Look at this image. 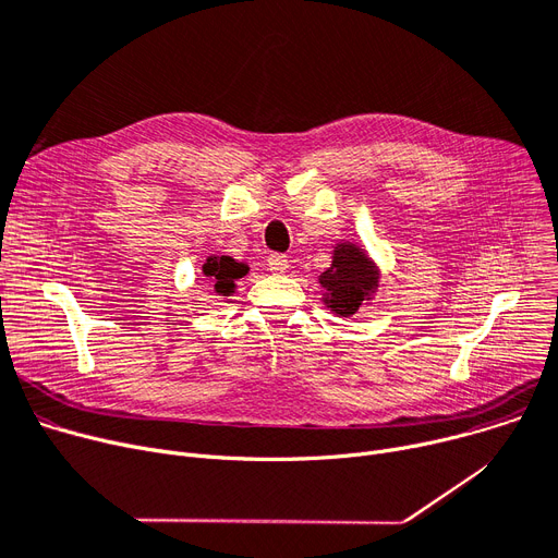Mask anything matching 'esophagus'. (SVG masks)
I'll return each mask as SVG.
<instances>
[{"label":"esophagus","mask_w":558,"mask_h":558,"mask_svg":"<svg viewBox=\"0 0 558 558\" xmlns=\"http://www.w3.org/2000/svg\"><path fill=\"white\" fill-rule=\"evenodd\" d=\"M287 267H289V262H287V257L282 253H271L269 255V269L274 274H284Z\"/></svg>","instance_id":"1"}]
</instances>
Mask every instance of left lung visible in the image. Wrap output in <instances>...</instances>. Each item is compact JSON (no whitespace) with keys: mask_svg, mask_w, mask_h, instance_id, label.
I'll return each instance as SVG.
<instances>
[{"mask_svg":"<svg viewBox=\"0 0 558 558\" xmlns=\"http://www.w3.org/2000/svg\"><path fill=\"white\" fill-rule=\"evenodd\" d=\"M318 282L328 291V307L341 316H350L375 289L377 274L364 251L353 244H339L332 267L320 274Z\"/></svg>","mask_w":558,"mask_h":558,"instance_id":"8db88e82","label":"left lung"}]
</instances>
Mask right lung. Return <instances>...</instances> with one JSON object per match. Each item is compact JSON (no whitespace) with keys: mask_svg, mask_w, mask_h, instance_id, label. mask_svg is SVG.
I'll return each mask as SVG.
<instances>
[{"mask_svg":"<svg viewBox=\"0 0 558 558\" xmlns=\"http://www.w3.org/2000/svg\"><path fill=\"white\" fill-rule=\"evenodd\" d=\"M248 267L242 262H234L228 255H210L203 264V274L210 278V282H215V291L221 296H230L234 289V280L246 276Z\"/></svg>","mask_w":558,"mask_h":558,"instance_id":"right-lung-1","label":"right lung"}]
</instances>
